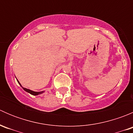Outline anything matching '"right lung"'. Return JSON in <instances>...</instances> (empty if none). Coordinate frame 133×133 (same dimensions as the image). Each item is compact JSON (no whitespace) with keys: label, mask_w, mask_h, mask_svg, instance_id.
<instances>
[{"label":"right lung","mask_w":133,"mask_h":133,"mask_svg":"<svg viewBox=\"0 0 133 133\" xmlns=\"http://www.w3.org/2000/svg\"><path fill=\"white\" fill-rule=\"evenodd\" d=\"M17 81H18V80H17ZM18 84L21 85V86L22 87V85H21V84H20L19 82L18 81ZM23 88L24 90L25 91L29 92V93L31 94V95H39V94H41V93H42V92H43V91H42V92H35V91H31V90H29V89H26V88Z\"/></svg>","instance_id":"1"}]
</instances>
